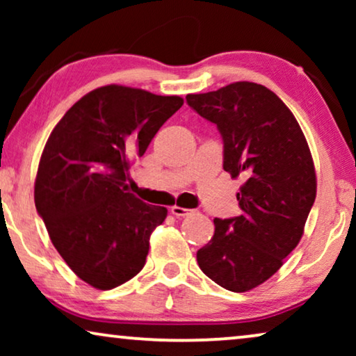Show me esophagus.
Wrapping results in <instances>:
<instances>
[{"mask_svg":"<svg viewBox=\"0 0 356 356\" xmlns=\"http://www.w3.org/2000/svg\"><path fill=\"white\" fill-rule=\"evenodd\" d=\"M172 213L175 217H184V216H189L191 211L189 209H184V207H179V206H173L172 207Z\"/></svg>","mask_w":356,"mask_h":356,"instance_id":"1","label":"esophagus"}]
</instances>
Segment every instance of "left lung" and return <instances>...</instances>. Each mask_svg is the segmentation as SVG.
Returning <instances> with one entry per match:
<instances>
[{"mask_svg":"<svg viewBox=\"0 0 356 356\" xmlns=\"http://www.w3.org/2000/svg\"><path fill=\"white\" fill-rule=\"evenodd\" d=\"M186 102L217 126L223 170L246 178L236 194L241 216L216 218L197 251L209 279L243 293L270 279L303 236L316 199L313 157L293 113L264 86L233 82Z\"/></svg>","mask_w":356,"mask_h":356,"instance_id":"8db88e82","label":"left lung"}]
</instances>
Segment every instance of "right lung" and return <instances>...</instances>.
Wrapping results in <instances>:
<instances>
[{"label":"right lung","mask_w":356,"mask_h":356,"mask_svg":"<svg viewBox=\"0 0 356 356\" xmlns=\"http://www.w3.org/2000/svg\"><path fill=\"white\" fill-rule=\"evenodd\" d=\"M183 99L105 86L76 102L51 131L35 178V207L56 251L86 284L111 290L145 264L167 209L128 193L131 157H143Z\"/></svg>","instance_id":"right-lung-1"}]
</instances>
